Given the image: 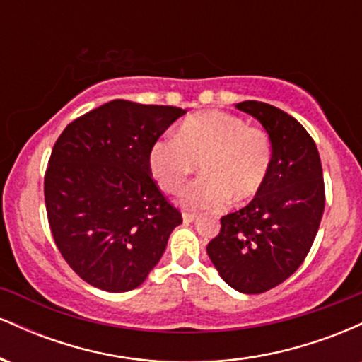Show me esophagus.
<instances>
[{"label":"esophagus","mask_w":362,"mask_h":362,"mask_svg":"<svg viewBox=\"0 0 362 362\" xmlns=\"http://www.w3.org/2000/svg\"><path fill=\"white\" fill-rule=\"evenodd\" d=\"M182 219H184L185 224H189L195 219V214L194 213H187V211H185V213H182Z\"/></svg>","instance_id":"1"}]
</instances>
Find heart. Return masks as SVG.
Here are the masks:
<instances>
[{
	"mask_svg": "<svg viewBox=\"0 0 362 362\" xmlns=\"http://www.w3.org/2000/svg\"><path fill=\"white\" fill-rule=\"evenodd\" d=\"M201 168V178L187 185L180 202L190 211H218L231 201H250L267 184L274 165V143L264 127L248 126L235 114L206 110L187 117L175 138L158 139L148 167L163 192L177 194Z\"/></svg>",
	"mask_w": 362,
	"mask_h": 362,
	"instance_id": "1",
	"label": "heart"
}]
</instances>
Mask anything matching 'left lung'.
<instances>
[{
	"instance_id": "1",
	"label": "left lung",
	"mask_w": 362,
	"mask_h": 362,
	"mask_svg": "<svg viewBox=\"0 0 362 362\" xmlns=\"http://www.w3.org/2000/svg\"><path fill=\"white\" fill-rule=\"evenodd\" d=\"M236 109L271 134L274 165L262 192L223 216L207 255L226 284L260 294L293 276L308 255L325 209V185L317 144L296 119L257 100Z\"/></svg>"
}]
</instances>
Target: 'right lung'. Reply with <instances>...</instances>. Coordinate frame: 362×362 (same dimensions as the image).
<instances>
[{
    "label": "right lung",
    "instance_id": "right-lung-1",
    "mask_svg": "<svg viewBox=\"0 0 362 362\" xmlns=\"http://www.w3.org/2000/svg\"><path fill=\"white\" fill-rule=\"evenodd\" d=\"M185 112L112 100L68 124L54 144L44 177L49 226L62 259L95 288L143 284L182 223L148 155Z\"/></svg>",
    "mask_w": 362,
    "mask_h": 362
}]
</instances>
